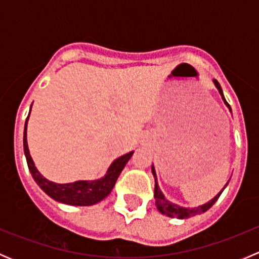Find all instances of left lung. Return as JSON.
I'll list each match as a JSON object with an SVG mask.
<instances>
[{
  "label": "left lung",
  "mask_w": 259,
  "mask_h": 259,
  "mask_svg": "<svg viewBox=\"0 0 259 259\" xmlns=\"http://www.w3.org/2000/svg\"><path fill=\"white\" fill-rule=\"evenodd\" d=\"M213 82H214V85H215V88L218 89V91H219V94H221L222 99H223L224 104H226V105L229 108V110H231V106H229V104L227 103L226 99H224L223 90H222L219 82L217 80H213ZM151 173H153L154 179H155L154 198H155L156 208H158V210L160 211L161 214H165V215L171 217V218H178V219H187V218H190V217L197 215V214H200V213H204V211H207L211 207V205H213L214 203L218 200V198L221 197L222 192L226 189V187L228 185V182H229V180H228V182H227V184L224 185L223 189H222L221 192H219L218 194H217L215 197L213 198V199L209 200L208 203H205V204L199 205V207H195V208H185V207H179L178 204H174V203L169 202L168 199H165V197H164V194L161 193L160 188H159V185H158V179H156V173H155V169H154V165H151Z\"/></svg>",
  "instance_id": "8db88e82"
}]
</instances>
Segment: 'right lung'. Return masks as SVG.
Returning a JSON list of instances; mask_svg holds the SVG:
<instances>
[{
    "instance_id": "add662e5",
    "label": "right lung",
    "mask_w": 259,
    "mask_h": 259,
    "mask_svg": "<svg viewBox=\"0 0 259 259\" xmlns=\"http://www.w3.org/2000/svg\"><path fill=\"white\" fill-rule=\"evenodd\" d=\"M27 121L28 116L26 119L25 130H23V150H25V156L31 176L49 197H51L56 202L64 203V204L86 207V205H94L101 202L104 198L110 194L120 173L134 153V151H130V153L115 159L103 178L96 180H77V182L67 183V184H57V183L50 182L45 177L41 176V173L35 166L27 145Z\"/></svg>"
}]
</instances>
